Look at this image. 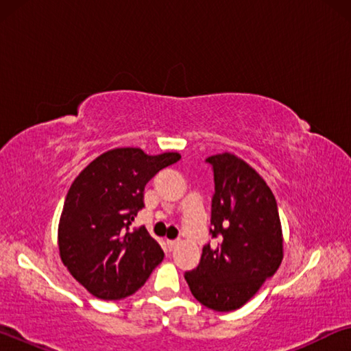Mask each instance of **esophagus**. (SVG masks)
<instances>
[{"label": "esophagus", "mask_w": 351, "mask_h": 351, "mask_svg": "<svg viewBox=\"0 0 351 351\" xmlns=\"http://www.w3.org/2000/svg\"><path fill=\"white\" fill-rule=\"evenodd\" d=\"M180 246V241H176V240H170V241H167V247H169V251H175V249Z\"/></svg>", "instance_id": "34e87169"}]
</instances>
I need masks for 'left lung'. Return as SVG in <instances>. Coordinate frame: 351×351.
<instances>
[{
  "label": "left lung",
  "mask_w": 351,
  "mask_h": 351,
  "mask_svg": "<svg viewBox=\"0 0 351 351\" xmlns=\"http://www.w3.org/2000/svg\"><path fill=\"white\" fill-rule=\"evenodd\" d=\"M213 169L210 234L197 268L184 274L195 299L215 311L239 310L283 260L277 201L251 165L232 153L206 159Z\"/></svg>",
  "instance_id": "obj_1"
}]
</instances>
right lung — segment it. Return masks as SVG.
I'll list each match as a JSON object with an SVG mask.
<instances>
[{
	"label": "right lung",
	"instance_id": "add662e5",
	"mask_svg": "<svg viewBox=\"0 0 351 351\" xmlns=\"http://www.w3.org/2000/svg\"><path fill=\"white\" fill-rule=\"evenodd\" d=\"M180 159L173 152L150 156L141 148H114L71 184L58 223V251L71 276L94 297L125 299L162 261L164 251L144 226L130 230V224L144 207L145 184Z\"/></svg>",
	"mask_w": 351,
	"mask_h": 351
}]
</instances>
